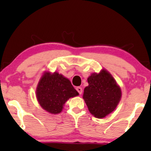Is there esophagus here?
Segmentation results:
<instances>
[{"label":"esophagus","instance_id":"obj_1","mask_svg":"<svg viewBox=\"0 0 151 151\" xmlns=\"http://www.w3.org/2000/svg\"><path fill=\"white\" fill-rule=\"evenodd\" d=\"M76 89H77V91H78V93H79V94H81V93H82V88L80 87V86H77V87L76 88Z\"/></svg>","mask_w":151,"mask_h":151}]
</instances>
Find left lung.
Segmentation results:
<instances>
[{
    "mask_svg": "<svg viewBox=\"0 0 151 151\" xmlns=\"http://www.w3.org/2000/svg\"><path fill=\"white\" fill-rule=\"evenodd\" d=\"M89 86L84 90L83 99L94 117L102 119L116 108L121 97V88L108 71L102 70L87 79Z\"/></svg>",
    "mask_w": 151,
    "mask_h": 151,
    "instance_id": "1",
    "label": "left lung"
}]
</instances>
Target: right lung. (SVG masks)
<instances>
[{
	"label": "right lung",
	"instance_id": "right-lung-1",
	"mask_svg": "<svg viewBox=\"0 0 151 151\" xmlns=\"http://www.w3.org/2000/svg\"><path fill=\"white\" fill-rule=\"evenodd\" d=\"M79 95L70 81L58 72H45L38 83L36 96L40 105L50 114H60L65 102Z\"/></svg>",
	"mask_w": 151,
	"mask_h": 151
}]
</instances>
